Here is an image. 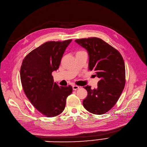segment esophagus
Masks as SVG:
<instances>
[{"label": "esophagus", "mask_w": 147, "mask_h": 147, "mask_svg": "<svg viewBox=\"0 0 147 147\" xmlns=\"http://www.w3.org/2000/svg\"><path fill=\"white\" fill-rule=\"evenodd\" d=\"M79 89V86H76V85H73V90L76 91V90H77V89Z\"/></svg>", "instance_id": "34e87169"}]
</instances>
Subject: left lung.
<instances>
[{
    "instance_id": "left-lung-1",
    "label": "left lung",
    "mask_w": 147,
    "mask_h": 147,
    "mask_svg": "<svg viewBox=\"0 0 147 147\" xmlns=\"http://www.w3.org/2000/svg\"><path fill=\"white\" fill-rule=\"evenodd\" d=\"M75 42L87 50L88 68L100 78L96 89L84 86L88 95L83 100V105L92 113L104 114L116 104L124 88L125 71L123 57L117 49L98 38H82Z\"/></svg>"
}]
</instances>
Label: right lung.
<instances>
[{
	"mask_svg": "<svg viewBox=\"0 0 147 147\" xmlns=\"http://www.w3.org/2000/svg\"><path fill=\"white\" fill-rule=\"evenodd\" d=\"M72 40L49 41L30 52L23 61L20 79L30 103L44 116L53 117L64 110L71 86H59L52 73L59 68L62 56Z\"/></svg>",
	"mask_w": 147,
	"mask_h": 147,
	"instance_id": "obj_1",
	"label": "right lung"
}]
</instances>
